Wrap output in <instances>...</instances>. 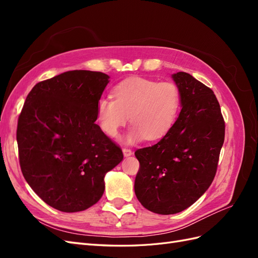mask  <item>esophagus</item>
I'll use <instances>...</instances> for the list:
<instances>
[{
  "label": "esophagus",
  "instance_id": "esophagus-1",
  "mask_svg": "<svg viewBox=\"0 0 258 258\" xmlns=\"http://www.w3.org/2000/svg\"><path fill=\"white\" fill-rule=\"evenodd\" d=\"M122 153H123V156L124 157H129V156L132 155V151L130 150V148H122Z\"/></svg>",
  "mask_w": 258,
  "mask_h": 258
}]
</instances>
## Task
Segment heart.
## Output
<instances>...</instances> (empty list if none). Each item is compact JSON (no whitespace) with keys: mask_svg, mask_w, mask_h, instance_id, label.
<instances>
[{"mask_svg":"<svg viewBox=\"0 0 258 258\" xmlns=\"http://www.w3.org/2000/svg\"><path fill=\"white\" fill-rule=\"evenodd\" d=\"M181 107V91L172 82H156L132 77L117 84L114 98L101 97L97 120L105 135L114 138L129 120L132 123L127 143L165 137L174 124Z\"/></svg>","mask_w":258,"mask_h":258,"instance_id":"b5f03b06","label":"heart"}]
</instances>
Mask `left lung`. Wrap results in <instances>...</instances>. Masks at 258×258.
<instances>
[{
    "label": "left lung",
    "instance_id": "obj_1",
    "mask_svg": "<svg viewBox=\"0 0 258 258\" xmlns=\"http://www.w3.org/2000/svg\"><path fill=\"white\" fill-rule=\"evenodd\" d=\"M172 79L182 110L172 128L155 145L140 148L135 191L154 213L175 214L190 207L212 184L225 139V121L212 89L190 74Z\"/></svg>",
    "mask_w": 258,
    "mask_h": 258
}]
</instances>
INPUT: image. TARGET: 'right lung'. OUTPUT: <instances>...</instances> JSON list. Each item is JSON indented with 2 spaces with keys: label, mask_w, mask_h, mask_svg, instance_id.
<instances>
[{
  "label": "right lung",
  "mask_w": 258,
  "mask_h": 258,
  "mask_svg": "<svg viewBox=\"0 0 258 258\" xmlns=\"http://www.w3.org/2000/svg\"><path fill=\"white\" fill-rule=\"evenodd\" d=\"M110 76L74 70L37 83L18 118L21 172L48 206L80 212L100 200L104 176L121 148L96 123L97 102Z\"/></svg>",
  "instance_id": "add662e5"
}]
</instances>
